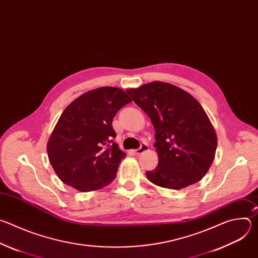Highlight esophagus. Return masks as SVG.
Listing matches in <instances>:
<instances>
[{
    "instance_id": "esophagus-1",
    "label": "esophagus",
    "mask_w": 258,
    "mask_h": 258,
    "mask_svg": "<svg viewBox=\"0 0 258 258\" xmlns=\"http://www.w3.org/2000/svg\"><path fill=\"white\" fill-rule=\"evenodd\" d=\"M149 149V146H148V144H146V143H143L142 145H141V147L139 149H137V150H135V153L136 154H142L143 152H145V151H147Z\"/></svg>"
}]
</instances>
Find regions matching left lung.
<instances>
[{
  "label": "left lung",
  "mask_w": 258,
  "mask_h": 258,
  "mask_svg": "<svg viewBox=\"0 0 258 258\" xmlns=\"http://www.w3.org/2000/svg\"><path fill=\"white\" fill-rule=\"evenodd\" d=\"M126 93L151 118L158 165L147 171L154 185L179 190L202 179L215 156L217 137L200 103L171 84L153 82Z\"/></svg>",
  "instance_id": "obj_1"
}]
</instances>
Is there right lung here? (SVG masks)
Masks as SVG:
<instances>
[{"label":"right lung","mask_w":258,"mask_h":258,"mask_svg":"<svg viewBox=\"0 0 258 258\" xmlns=\"http://www.w3.org/2000/svg\"><path fill=\"white\" fill-rule=\"evenodd\" d=\"M130 96L121 89L102 87L71 102L62 112L48 144V157L58 177L81 192L108 186L126 154L114 142L115 114Z\"/></svg>","instance_id":"add662e5"}]
</instances>
